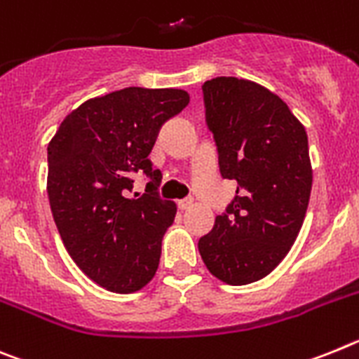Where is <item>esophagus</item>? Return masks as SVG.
Here are the masks:
<instances>
[{
	"mask_svg": "<svg viewBox=\"0 0 359 359\" xmlns=\"http://www.w3.org/2000/svg\"><path fill=\"white\" fill-rule=\"evenodd\" d=\"M179 210H189V208H191L193 205V198H182V201H179Z\"/></svg>",
	"mask_w": 359,
	"mask_h": 359,
	"instance_id": "esophagus-1",
	"label": "esophagus"
}]
</instances>
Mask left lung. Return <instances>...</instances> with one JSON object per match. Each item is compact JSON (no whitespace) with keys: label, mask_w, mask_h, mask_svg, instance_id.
Returning a JSON list of instances; mask_svg holds the SVG:
<instances>
[{"label":"left lung","mask_w":359,"mask_h":359,"mask_svg":"<svg viewBox=\"0 0 359 359\" xmlns=\"http://www.w3.org/2000/svg\"><path fill=\"white\" fill-rule=\"evenodd\" d=\"M202 97L220 175L235 180L236 195L198 251L218 280L245 285L278 266L300 233L313 186L307 133L278 95L253 81H205Z\"/></svg>","instance_id":"left-lung-1"}]
</instances>
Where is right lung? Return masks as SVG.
I'll return each instance as SVG.
<instances>
[{"label":"right lung","instance_id":"right-lung-1","mask_svg":"<svg viewBox=\"0 0 359 359\" xmlns=\"http://www.w3.org/2000/svg\"><path fill=\"white\" fill-rule=\"evenodd\" d=\"M188 102L184 90H117L83 102L50 141L46 191L57 231L79 269L108 291H139L157 271L177 208L158 197L162 175L148 155ZM139 170L147 193L130 199Z\"/></svg>","mask_w":359,"mask_h":359}]
</instances>
